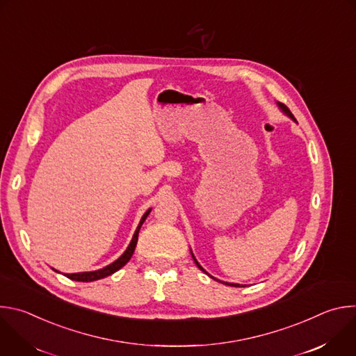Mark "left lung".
I'll return each instance as SVG.
<instances>
[{"label": "left lung", "mask_w": 356, "mask_h": 356, "mask_svg": "<svg viewBox=\"0 0 356 356\" xmlns=\"http://www.w3.org/2000/svg\"><path fill=\"white\" fill-rule=\"evenodd\" d=\"M276 104H277V107L280 108V111H282V113H283L284 115H287V117H289L290 120H293V121L296 122V118L293 117V114L290 113V110H289V108H287V107H286L284 104L279 103V101H277V103H276ZM190 252H191V250H190ZM191 257H193V261H194V264L197 265V268H198L200 270H202V272H204V273H207V272H206L204 269H202V268H201V265H200V264L197 262V259H195V258H194V255H193V252H191ZM207 275H209V273H207ZM209 276H210V277H213L211 275H209ZM213 279H216V277H213ZM216 280H217V282H220V283H222V284H227V286H232V287H243V284H238V283H228V282H222V280H218V279H216Z\"/></svg>", "instance_id": "1"}]
</instances>
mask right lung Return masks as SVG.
Masks as SVG:
<instances>
[{
    "label": "right lung",
    "mask_w": 356,
    "mask_h": 356,
    "mask_svg": "<svg viewBox=\"0 0 356 356\" xmlns=\"http://www.w3.org/2000/svg\"><path fill=\"white\" fill-rule=\"evenodd\" d=\"M150 211H152V209H149V210L142 216V218H140V221H139V224H138V227H136V229H135V234H134V236H132V239H131V242H129L128 248L125 249V252L122 253V255H121L117 261H114L113 264L107 265V266H106V268H103V269L92 270V272L66 273V276H67L69 279H72V280H76V282H94V280L104 279V277H107V276H110V275L115 273L117 270H120L122 266H125V265L129 262V259L132 258V255H134V250H135V246H136V242H138V234H139V229H140L142 224L145 222V220L147 218V216H149V213H150ZM54 270H55V272H58L56 269H54ZM58 273H60V272H58Z\"/></svg>",
    "instance_id": "right-lung-1"
}]
</instances>
